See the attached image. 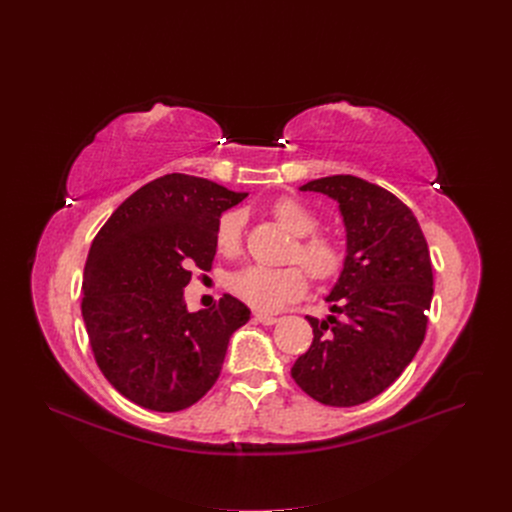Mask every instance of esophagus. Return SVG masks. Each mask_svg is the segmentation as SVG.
<instances>
[{
	"label": "esophagus",
	"mask_w": 512,
	"mask_h": 512,
	"mask_svg": "<svg viewBox=\"0 0 512 512\" xmlns=\"http://www.w3.org/2000/svg\"><path fill=\"white\" fill-rule=\"evenodd\" d=\"M253 319L257 321V324H263V326H274V324H278V321H280L278 317L267 315V313H255Z\"/></svg>",
	"instance_id": "1"
}]
</instances>
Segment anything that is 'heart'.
I'll return each instance as SVG.
<instances>
[{"label": "heart", "mask_w": 512, "mask_h": 512, "mask_svg": "<svg viewBox=\"0 0 512 512\" xmlns=\"http://www.w3.org/2000/svg\"><path fill=\"white\" fill-rule=\"evenodd\" d=\"M272 218L294 238L286 247L284 263H292L280 270L251 265L234 272L228 278V290L236 299L247 303L259 313H274L284 305L305 297L307 276L317 284L336 280L346 263L342 242L330 234H321L319 218L299 199L282 197L270 207ZM215 249L224 257H238L245 249V213L226 211L215 224ZM300 267L297 268L296 265Z\"/></svg>", "instance_id": "obj_1"}]
</instances>
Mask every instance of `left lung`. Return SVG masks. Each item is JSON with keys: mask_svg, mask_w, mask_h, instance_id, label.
<instances>
[{"mask_svg": "<svg viewBox=\"0 0 512 512\" xmlns=\"http://www.w3.org/2000/svg\"><path fill=\"white\" fill-rule=\"evenodd\" d=\"M301 191L338 201L346 263L326 299L334 315H307L313 342L290 373L321 405L357 407L390 388L417 355L434 297L432 259L413 211L386 188L340 174Z\"/></svg>", "mask_w": 512, "mask_h": 512, "instance_id": "8db88e82", "label": "left lung"}]
</instances>
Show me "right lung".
Instances as JSON below:
<instances>
[{"instance_id":"add662e5","label":"right lung","mask_w":512,"mask_h":512,"mask_svg":"<svg viewBox=\"0 0 512 512\" xmlns=\"http://www.w3.org/2000/svg\"><path fill=\"white\" fill-rule=\"evenodd\" d=\"M245 197L166 174L132 193L93 238L80 311L105 380L134 405L176 413L218 382L230 336L251 311L224 294L191 313L182 290L195 267L211 270L215 224Z\"/></svg>"}]
</instances>
